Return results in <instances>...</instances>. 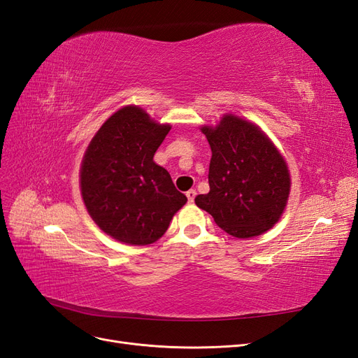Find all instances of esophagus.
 I'll use <instances>...</instances> for the list:
<instances>
[{
  "label": "esophagus",
  "mask_w": 358,
  "mask_h": 358,
  "mask_svg": "<svg viewBox=\"0 0 358 358\" xmlns=\"http://www.w3.org/2000/svg\"><path fill=\"white\" fill-rule=\"evenodd\" d=\"M196 196H197L196 189H189V191H187V197H188V201H189V203H192V201H194V199H196Z\"/></svg>",
  "instance_id": "obj_1"
}]
</instances>
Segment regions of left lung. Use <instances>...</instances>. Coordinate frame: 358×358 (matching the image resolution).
Masks as SVG:
<instances>
[{
    "label": "left lung",
    "mask_w": 358,
    "mask_h": 358,
    "mask_svg": "<svg viewBox=\"0 0 358 358\" xmlns=\"http://www.w3.org/2000/svg\"><path fill=\"white\" fill-rule=\"evenodd\" d=\"M212 149L208 194L196 197L216 225L239 239L266 233L279 221L291 188L289 171L258 125L224 115L216 127H201Z\"/></svg>",
    "instance_id": "8db88e82"
}]
</instances>
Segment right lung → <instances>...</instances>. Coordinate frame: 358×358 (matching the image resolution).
<instances>
[{"label":"right lung","mask_w":358,"mask_h":358,"mask_svg":"<svg viewBox=\"0 0 358 358\" xmlns=\"http://www.w3.org/2000/svg\"><path fill=\"white\" fill-rule=\"evenodd\" d=\"M137 106L115 112L92 137L80 167L83 203L94 222L128 245L157 242L187 197L154 161L170 131Z\"/></svg>","instance_id":"add662e5"}]
</instances>
